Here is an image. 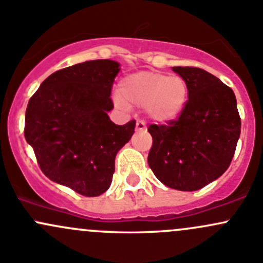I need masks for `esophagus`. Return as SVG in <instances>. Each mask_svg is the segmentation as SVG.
<instances>
[{
  "label": "esophagus",
  "instance_id": "esophagus-1",
  "mask_svg": "<svg viewBox=\"0 0 263 263\" xmlns=\"http://www.w3.org/2000/svg\"><path fill=\"white\" fill-rule=\"evenodd\" d=\"M136 131H146V124L142 121L136 122Z\"/></svg>",
  "mask_w": 263,
  "mask_h": 263
}]
</instances>
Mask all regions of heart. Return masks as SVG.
Instances as JSON below:
<instances>
[{
    "label": "heart",
    "instance_id": "heart-1",
    "mask_svg": "<svg viewBox=\"0 0 263 263\" xmlns=\"http://www.w3.org/2000/svg\"><path fill=\"white\" fill-rule=\"evenodd\" d=\"M118 94L127 105L145 107L148 118L168 123L181 116L188 100V85L181 76L139 71L122 79Z\"/></svg>",
    "mask_w": 263,
    "mask_h": 263
}]
</instances>
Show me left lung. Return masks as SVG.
<instances>
[{"instance_id":"obj_1","label":"left lung","mask_w":263,"mask_h":263,"mask_svg":"<svg viewBox=\"0 0 263 263\" xmlns=\"http://www.w3.org/2000/svg\"><path fill=\"white\" fill-rule=\"evenodd\" d=\"M188 85L181 116L165 124H150L151 171L163 184L197 191L229 168L240 136L237 99L229 86L198 67H173Z\"/></svg>"}]
</instances>
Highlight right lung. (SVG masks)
<instances>
[{
	"instance_id": "add662e5",
	"label": "right lung",
	"mask_w": 263,
	"mask_h": 263,
	"mask_svg": "<svg viewBox=\"0 0 263 263\" xmlns=\"http://www.w3.org/2000/svg\"><path fill=\"white\" fill-rule=\"evenodd\" d=\"M119 63L94 60L55 71L28 103L25 140L50 181L86 197L112 183L117 153L129 141L136 121L113 123L108 112Z\"/></svg>"
}]
</instances>
